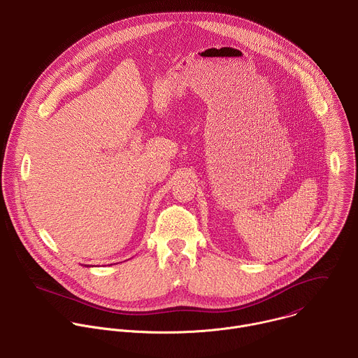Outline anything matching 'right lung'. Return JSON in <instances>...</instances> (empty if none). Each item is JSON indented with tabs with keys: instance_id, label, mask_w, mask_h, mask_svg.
Instances as JSON below:
<instances>
[{
	"instance_id": "right-lung-1",
	"label": "right lung",
	"mask_w": 358,
	"mask_h": 358,
	"mask_svg": "<svg viewBox=\"0 0 358 358\" xmlns=\"http://www.w3.org/2000/svg\"><path fill=\"white\" fill-rule=\"evenodd\" d=\"M85 266H86V265H85Z\"/></svg>"
}]
</instances>
